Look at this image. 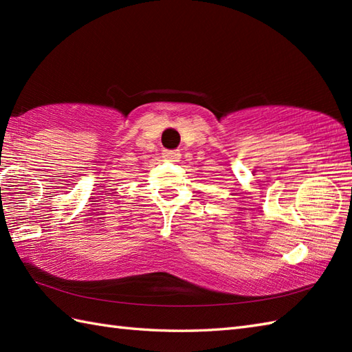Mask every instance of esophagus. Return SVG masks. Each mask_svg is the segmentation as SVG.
Listing matches in <instances>:
<instances>
[{
	"instance_id": "esophagus-1",
	"label": "esophagus",
	"mask_w": 352,
	"mask_h": 352,
	"mask_svg": "<svg viewBox=\"0 0 352 352\" xmlns=\"http://www.w3.org/2000/svg\"><path fill=\"white\" fill-rule=\"evenodd\" d=\"M162 154H163V159L166 162H178V159L182 157L180 151H174V149H164Z\"/></svg>"
}]
</instances>
